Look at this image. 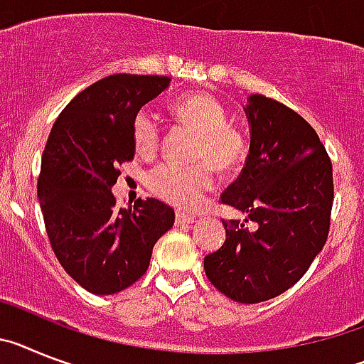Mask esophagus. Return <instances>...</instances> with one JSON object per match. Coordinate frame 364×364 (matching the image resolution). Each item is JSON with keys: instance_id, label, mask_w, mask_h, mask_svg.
<instances>
[{"instance_id": "34e87169", "label": "esophagus", "mask_w": 364, "mask_h": 364, "mask_svg": "<svg viewBox=\"0 0 364 364\" xmlns=\"http://www.w3.org/2000/svg\"><path fill=\"white\" fill-rule=\"evenodd\" d=\"M194 221H196V218L191 216V214H183V213L176 214V225L178 227L191 225V223H194Z\"/></svg>"}]
</instances>
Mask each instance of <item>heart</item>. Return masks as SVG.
<instances>
[{"label":"heart","instance_id":"heart-1","mask_svg":"<svg viewBox=\"0 0 364 364\" xmlns=\"http://www.w3.org/2000/svg\"><path fill=\"white\" fill-rule=\"evenodd\" d=\"M173 117L185 128L198 134L192 161L183 166L161 163L148 170L146 186L150 192L178 208H194L214 185V170L221 173L240 168L249 156V139L242 129L229 124L223 104L210 93L196 91L179 97L172 104ZM132 139L139 154H154L159 146L161 126L146 109L135 113L132 121Z\"/></svg>","mask_w":364,"mask_h":364}]
</instances>
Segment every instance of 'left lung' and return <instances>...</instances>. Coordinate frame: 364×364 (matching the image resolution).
Listing matches in <instances>:
<instances>
[{
  "label": "left lung",
  "mask_w": 364,
  "mask_h": 364,
  "mask_svg": "<svg viewBox=\"0 0 364 364\" xmlns=\"http://www.w3.org/2000/svg\"><path fill=\"white\" fill-rule=\"evenodd\" d=\"M245 113L247 161L220 201L247 218L223 220L225 242L203 265L218 291L257 304L295 286L324 247L333 172L317 132L291 107L251 95ZM249 220L255 230L247 227Z\"/></svg>",
  "instance_id": "8db88e82"
}]
</instances>
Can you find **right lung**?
Listing matches in <instances>:
<instances>
[{"instance_id": "right-lung-1", "label": "right lung", "mask_w": 364, "mask_h": 364, "mask_svg": "<svg viewBox=\"0 0 364 364\" xmlns=\"http://www.w3.org/2000/svg\"><path fill=\"white\" fill-rule=\"evenodd\" d=\"M170 84L159 75H112L75 97L53 124L38 198L47 236L65 273L95 295H113L148 269L151 249L176 214L148 198L115 208L112 186L135 156V113Z\"/></svg>"}]
</instances>
